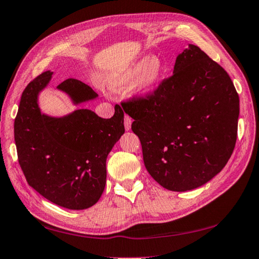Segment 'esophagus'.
<instances>
[{"instance_id":"esophagus-1","label":"esophagus","mask_w":259,"mask_h":259,"mask_svg":"<svg viewBox=\"0 0 259 259\" xmlns=\"http://www.w3.org/2000/svg\"><path fill=\"white\" fill-rule=\"evenodd\" d=\"M131 123H133V119H131L130 116L125 115V116H124V129H125L126 131L130 130V128H131Z\"/></svg>"}]
</instances>
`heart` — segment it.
Here are the masks:
<instances>
[{
    "label": "heart",
    "instance_id": "1",
    "mask_svg": "<svg viewBox=\"0 0 259 259\" xmlns=\"http://www.w3.org/2000/svg\"><path fill=\"white\" fill-rule=\"evenodd\" d=\"M164 71L165 67L158 56H144L128 67L112 73L109 86L115 92H123L136 81L135 93L142 97H148L156 92Z\"/></svg>",
    "mask_w": 259,
    "mask_h": 259
}]
</instances>
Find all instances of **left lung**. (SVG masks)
Returning <instances> with one entry per match:
<instances>
[{
  "mask_svg": "<svg viewBox=\"0 0 259 259\" xmlns=\"http://www.w3.org/2000/svg\"><path fill=\"white\" fill-rule=\"evenodd\" d=\"M135 120L145 166L172 191L207 183L231 157L239 96L228 72L198 46L177 56L173 74L148 97L121 103Z\"/></svg>",
  "mask_w": 259,
  "mask_h": 259,
  "instance_id": "left-lung-1",
  "label": "left lung"
}]
</instances>
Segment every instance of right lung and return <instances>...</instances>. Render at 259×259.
<instances>
[{
  "label": "right lung",
  "instance_id": "1",
  "mask_svg": "<svg viewBox=\"0 0 259 259\" xmlns=\"http://www.w3.org/2000/svg\"><path fill=\"white\" fill-rule=\"evenodd\" d=\"M52 74H39L21 95L15 119L19 164L28 185L46 199L68 209H86L104 191L106 158L124 134V113L119 105L111 119L87 109L61 117L41 113L38 94ZM58 89L76 105L98 96L88 84L72 78L61 82Z\"/></svg>",
  "mask_w": 259,
  "mask_h": 259
}]
</instances>
